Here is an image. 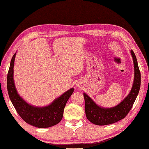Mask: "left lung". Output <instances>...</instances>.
<instances>
[{
  "instance_id": "8db88e82",
  "label": "left lung",
  "mask_w": 149,
  "mask_h": 149,
  "mask_svg": "<svg viewBox=\"0 0 149 149\" xmlns=\"http://www.w3.org/2000/svg\"><path fill=\"white\" fill-rule=\"evenodd\" d=\"M130 52L134 61V80L131 91L122 102L115 107L105 108L98 106L88 95L84 93L86 116L93 124L101 126L113 124L124 119L132 107L141 86V73L136 55L132 50Z\"/></svg>"
}]
</instances>
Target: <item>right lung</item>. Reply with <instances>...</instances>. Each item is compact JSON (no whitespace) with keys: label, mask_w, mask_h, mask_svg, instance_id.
Returning <instances> with one entry per match:
<instances>
[{"label":"right lung","mask_w":149,"mask_h":149,"mask_svg":"<svg viewBox=\"0 0 149 149\" xmlns=\"http://www.w3.org/2000/svg\"><path fill=\"white\" fill-rule=\"evenodd\" d=\"M16 53L10 62L7 76V89L14 108L21 118L30 125L38 128H49L57 125L62 119L63 110L67 100L74 91L71 88L55 99L50 105L37 107L30 105L19 96L13 81V67Z\"/></svg>","instance_id":"obj_1"}]
</instances>
